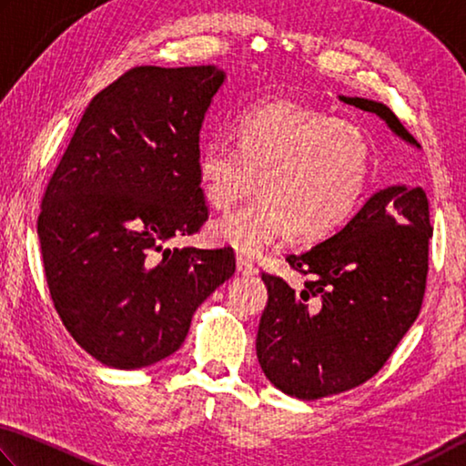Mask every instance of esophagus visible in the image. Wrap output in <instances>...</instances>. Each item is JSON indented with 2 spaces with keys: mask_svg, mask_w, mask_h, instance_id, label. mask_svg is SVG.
Segmentation results:
<instances>
[{
  "mask_svg": "<svg viewBox=\"0 0 466 466\" xmlns=\"http://www.w3.org/2000/svg\"><path fill=\"white\" fill-rule=\"evenodd\" d=\"M238 272L243 274V276H251V274L258 272V268H256L254 264H251L248 258L238 256Z\"/></svg>",
  "mask_w": 466,
  "mask_h": 466,
  "instance_id": "esophagus-1",
  "label": "esophagus"
}]
</instances>
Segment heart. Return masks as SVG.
Masks as SVG:
<instances>
[{"mask_svg": "<svg viewBox=\"0 0 466 466\" xmlns=\"http://www.w3.org/2000/svg\"><path fill=\"white\" fill-rule=\"evenodd\" d=\"M233 130L238 145L215 137L200 147V190L218 210L249 196L258 179L262 196L215 220L212 239L258 258L295 233L328 238L352 217L372 169L360 128L303 104L272 100L243 110Z\"/></svg>", "mask_w": 466, "mask_h": 466, "instance_id": "heart-1", "label": "heart"}]
</instances>
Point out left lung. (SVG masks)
Wrapping results in <instances>:
<instances>
[{"instance_id":"8db88e82","label":"left lung","mask_w":466,"mask_h":466,"mask_svg":"<svg viewBox=\"0 0 466 466\" xmlns=\"http://www.w3.org/2000/svg\"><path fill=\"white\" fill-rule=\"evenodd\" d=\"M339 100L377 114L420 149L385 104L346 96ZM430 239L426 192L420 186H389L329 239L287 258L290 268L311 276L303 289L262 274L268 305L256 352L268 380L282 393L313 401L372 379L418 319Z\"/></svg>"}]
</instances>
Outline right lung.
I'll list each match as a JSON object with an SVG mask.
<instances>
[{"label":"right lung","instance_id":"add662e5","mask_svg":"<svg viewBox=\"0 0 466 466\" xmlns=\"http://www.w3.org/2000/svg\"><path fill=\"white\" fill-rule=\"evenodd\" d=\"M223 81L215 65L127 71L94 96L48 179L38 215L48 292L73 339L112 369L174 354L235 272L228 248H163L208 218L196 161Z\"/></svg>","mask_w":466,"mask_h":466}]
</instances>
